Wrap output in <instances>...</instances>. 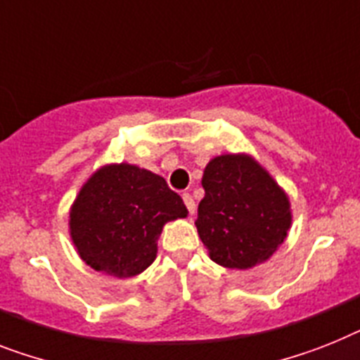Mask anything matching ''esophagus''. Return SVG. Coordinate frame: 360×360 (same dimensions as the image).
Wrapping results in <instances>:
<instances>
[{
	"label": "esophagus",
	"mask_w": 360,
	"mask_h": 360,
	"mask_svg": "<svg viewBox=\"0 0 360 360\" xmlns=\"http://www.w3.org/2000/svg\"><path fill=\"white\" fill-rule=\"evenodd\" d=\"M182 198H184V202H186L187 212H189L193 215V213H195V207H197V206H195V200H193V197H191V195H189V193H184Z\"/></svg>",
	"instance_id": "obj_1"
}]
</instances>
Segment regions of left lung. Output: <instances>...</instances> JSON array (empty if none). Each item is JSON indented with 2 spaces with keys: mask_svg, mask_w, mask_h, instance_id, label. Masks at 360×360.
<instances>
[{
  "mask_svg": "<svg viewBox=\"0 0 360 360\" xmlns=\"http://www.w3.org/2000/svg\"><path fill=\"white\" fill-rule=\"evenodd\" d=\"M202 187L195 224L215 263L252 269L280 248L292 221L289 198L254 158L217 156L204 169Z\"/></svg>",
  "mask_w": 360,
  "mask_h": 360,
  "instance_id": "obj_1",
  "label": "left lung"
}]
</instances>
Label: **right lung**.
I'll return each mask as SVG.
<instances>
[{
  "instance_id": "obj_1",
  "label": "right lung",
  "mask_w": 360,
  "mask_h": 360,
  "mask_svg": "<svg viewBox=\"0 0 360 360\" xmlns=\"http://www.w3.org/2000/svg\"><path fill=\"white\" fill-rule=\"evenodd\" d=\"M187 217L178 193L138 165H105L82 186L70 212V233L86 265L117 278L156 259L165 222Z\"/></svg>"
}]
</instances>
